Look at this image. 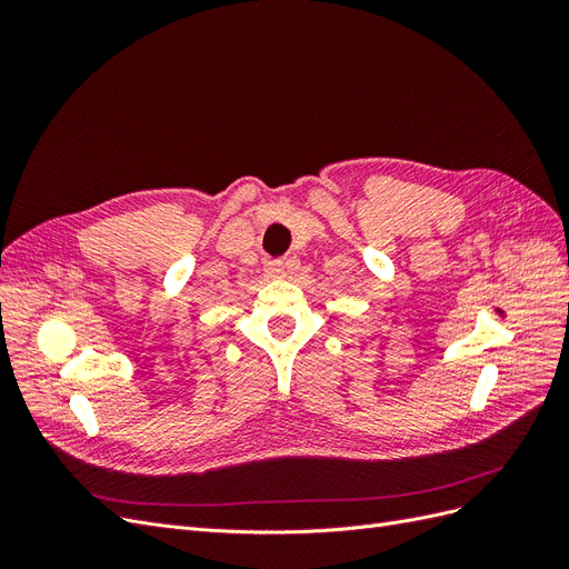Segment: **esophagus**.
Returning <instances> with one entry per match:
<instances>
[{
    "instance_id": "1",
    "label": "esophagus",
    "mask_w": 569,
    "mask_h": 569,
    "mask_svg": "<svg viewBox=\"0 0 569 569\" xmlns=\"http://www.w3.org/2000/svg\"><path fill=\"white\" fill-rule=\"evenodd\" d=\"M266 272L270 274V278H284V263L280 261V258H274V261L266 263Z\"/></svg>"
}]
</instances>
